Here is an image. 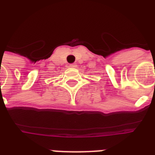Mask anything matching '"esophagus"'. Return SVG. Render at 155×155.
I'll list each match as a JSON object with an SVG mask.
<instances>
[{"label":"esophagus","mask_w":155,"mask_h":155,"mask_svg":"<svg viewBox=\"0 0 155 155\" xmlns=\"http://www.w3.org/2000/svg\"><path fill=\"white\" fill-rule=\"evenodd\" d=\"M69 67H70L71 68H76V64H75V63H72V64H70V65H69Z\"/></svg>","instance_id":"esophagus-1"}]
</instances>
